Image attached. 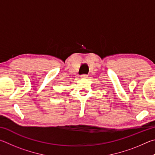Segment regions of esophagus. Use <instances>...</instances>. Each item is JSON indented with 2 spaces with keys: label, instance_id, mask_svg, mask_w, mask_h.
I'll return each mask as SVG.
<instances>
[{
  "label": "esophagus",
  "instance_id": "obj_1",
  "mask_svg": "<svg viewBox=\"0 0 155 155\" xmlns=\"http://www.w3.org/2000/svg\"><path fill=\"white\" fill-rule=\"evenodd\" d=\"M88 78V75H82L81 76V78H84V79H85V78Z\"/></svg>",
  "mask_w": 155,
  "mask_h": 155
}]
</instances>
